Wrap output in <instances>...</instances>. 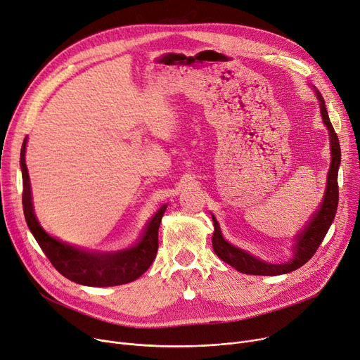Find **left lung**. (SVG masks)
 <instances>
[{"label": "left lung", "instance_id": "1", "mask_svg": "<svg viewBox=\"0 0 360 360\" xmlns=\"http://www.w3.org/2000/svg\"><path fill=\"white\" fill-rule=\"evenodd\" d=\"M315 94H316V98L320 100L321 117L330 134L331 164H330V170L327 176V188H326L321 206L316 209V212L311 217V221L304 228L301 234L297 236V243L293 245V257L289 262L282 264H271L255 256H251L250 252L229 244L222 237L219 224L217 218L212 215V221L215 226L214 236H212V247H214L215 255L221 260H224L225 263H228L229 266L237 269L241 273L257 274V276H278V274H285L300 269L314 256V252L323 243L326 234L334 221V217L337 212V205H339V184H337V176H339L342 153H340L339 138H337V134L328 117V112L326 109L324 98L316 89H315Z\"/></svg>", "mask_w": 360, "mask_h": 360}]
</instances>
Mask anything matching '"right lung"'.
I'll return each mask as SVG.
<instances>
[{"label":"right lung","instance_id":"1","mask_svg":"<svg viewBox=\"0 0 360 360\" xmlns=\"http://www.w3.org/2000/svg\"><path fill=\"white\" fill-rule=\"evenodd\" d=\"M26 143L21 146L20 165L23 174V210L29 229L41 251L45 252L52 266L67 279L86 286H116L129 283L150 269L158 250V228L167 205H162L148 222L139 241L116 252H94L70 245L56 240L40 226L32 203L30 179L26 167Z\"/></svg>","mask_w":360,"mask_h":360}]
</instances>
